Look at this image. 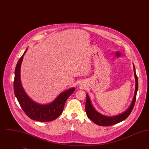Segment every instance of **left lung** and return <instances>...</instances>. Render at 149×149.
<instances>
[{
	"label": "left lung",
	"mask_w": 149,
	"mask_h": 149,
	"mask_svg": "<svg viewBox=\"0 0 149 149\" xmlns=\"http://www.w3.org/2000/svg\"><path fill=\"white\" fill-rule=\"evenodd\" d=\"M133 66H134V71L135 82H136L135 94L130 106L128 107L127 109L123 113L119 114L116 116H104L102 114L99 113V112H98L93 106L90 98L88 95L86 94V100L85 103V111L86 113V115L91 120H92L93 122L96 125H98L101 126H109L113 125L126 119L128 117V116L131 113V112H132L133 108L135 105L136 94L138 90V79L136 75L135 65L134 64H133Z\"/></svg>",
	"instance_id": "left-lung-1"
}]
</instances>
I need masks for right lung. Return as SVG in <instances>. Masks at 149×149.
<instances>
[{
    "label": "right lung",
    "mask_w": 149,
    "mask_h": 149,
    "mask_svg": "<svg viewBox=\"0 0 149 149\" xmlns=\"http://www.w3.org/2000/svg\"><path fill=\"white\" fill-rule=\"evenodd\" d=\"M27 49L18 61L14 72V94L22 109L30 118L40 122H49L54 120L62 113L67 99L75 91L71 88L61 93L51 103L46 104L37 103L31 99L25 92L21 80V67L23 56Z\"/></svg>",
    "instance_id": "obj_1"
}]
</instances>
